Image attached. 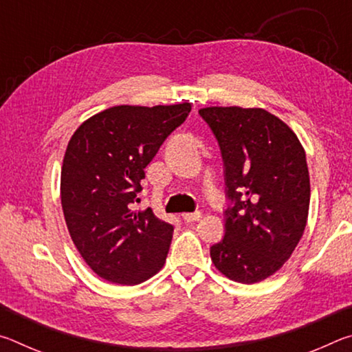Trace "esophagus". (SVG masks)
Segmentation results:
<instances>
[{
    "instance_id": "esophagus-1",
    "label": "esophagus",
    "mask_w": 352,
    "mask_h": 352,
    "mask_svg": "<svg viewBox=\"0 0 352 352\" xmlns=\"http://www.w3.org/2000/svg\"><path fill=\"white\" fill-rule=\"evenodd\" d=\"M201 217V212L200 211H195V212H184L183 214V220L184 222H195V220H199Z\"/></svg>"
}]
</instances>
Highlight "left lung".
<instances>
[{"label": "left lung", "mask_w": 352, "mask_h": 352, "mask_svg": "<svg viewBox=\"0 0 352 352\" xmlns=\"http://www.w3.org/2000/svg\"><path fill=\"white\" fill-rule=\"evenodd\" d=\"M225 164V236L211 247L216 269L242 284L281 269L305 233L311 201L306 152L287 124L264 109L199 110Z\"/></svg>", "instance_id": "left-lung-1"}]
</instances>
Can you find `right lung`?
<instances>
[{
  "instance_id": "add662e5",
  "label": "right lung",
  "mask_w": 352,
  "mask_h": 352,
  "mask_svg": "<svg viewBox=\"0 0 352 352\" xmlns=\"http://www.w3.org/2000/svg\"><path fill=\"white\" fill-rule=\"evenodd\" d=\"M190 104L116 105L83 121L68 142L62 210L87 265L107 281L135 285L163 269L174 226L152 208L135 211L146 166L182 126Z\"/></svg>"
}]
</instances>
